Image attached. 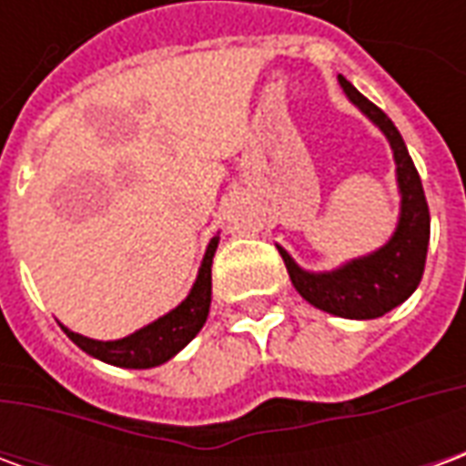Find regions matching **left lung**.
Instances as JSON below:
<instances>
[{
  "mask_svg": "<svg viewBox=\"0 0 466 466\" xmlns=\"http://www.w3.org/2000/svg\"><path fill=\"white\" fill-rule=\"evenodd\" d=\"M339 85L351 105L360 106L390 139L401 194L397 229L390 242L377 252L351 259L332 272H307L282 247L277 249L287 264L294 289L317 309L344 319H377L381 314L391 312L394 307H400L404 299H410L417 284L421 282L427 244H430V207L424 199L420 172L411 162L400 129L380 106L371 105L344 76H339Z\"/></svg>",
  "mask_w": 466,
  "mask_h": 466,
  "instance_id": "obj_1",
  "label": "left lung"
}]
</instances>
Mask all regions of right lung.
<instances>
[{
    "instance_id": "1",
    "label": "right lung",
    "mask_w": 466,
    "mask_h": 466,
    "mask_svg": "<svg viewBox=\"0 0 466 466\" xmlns=\"http://www.w3.org/2000/svg\"><path fill=\"white\" fill-rule=\"evenodd\" d=\"M217 244H219V237H214L207 247L197 282H194L192 292L187 294V299L179 307H174L172 312L159 317L157 322L147 324L142 329H137L122 339H115V342L89 339L66 327L62 329L79 350L106 361V364H115V367L149 370V367H159L164 361H169L177 351L192 342L207 322L209 304H212V259Z\"/></svg>"
}]
</instances>
